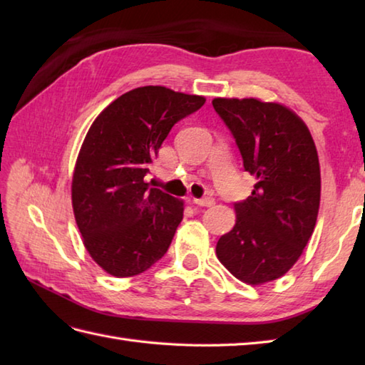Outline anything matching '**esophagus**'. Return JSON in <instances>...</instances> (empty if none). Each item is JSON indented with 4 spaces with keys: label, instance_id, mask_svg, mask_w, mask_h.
Returning <instances> with one entry per match:
<instances>
[{
    "label": "esophagus",
    "instance_id": "esophagus-1",
    "mask_svg": "<svg viewBox=\"0 0 365 365\" xmlns=\"http://www.w3.org/2000/svg\"><path fill=\"white\" fill-rule=\"evenodd\" d=\"M195 204L199 207H212L215 204L213 197H200V199H195Z\"/></svg>",
    "mask_w": 365,
    "mask_h": 365
}]
</instances>
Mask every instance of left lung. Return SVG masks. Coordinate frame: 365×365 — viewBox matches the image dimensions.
Wrapping results in <instances>:
<instances>
[{"mask_svg": "<svg viewBox=\"0 0 365 365\" xmlns=\"http://www.w3.org/2000/svg\"><path fill=\"white\" fill-rule=\"evenodd\" d=\"M255 177L251 196L235 202L237 222L216 245L220 262L240 281L284 276L311 238L320 207V165L311 131L297 114L257 98H215Z\"/></svg>", "mask_w": 365, "mask_h": 365, "instance_id": "left-lung-1", "label": "left lung"}]
</instances>
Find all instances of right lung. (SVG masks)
<instances>
[{"label":"right lung","instance_id":"right-lung-1","mask_svg":"<svg viewBox=\"0 0 365 365\" xmlns=\"http://www.w3.org/2000/svg\"><path fill=\"white\" fill-rule=\"evenodd\" d=\"M204 103L163 86L136 88L91 125L76 160L72 204L84 246L111 276H136L166 254L183 202L152 188L147 174L170 128Z\"/></svg>","mask_w":365,"mask_h":365}]
</instances>
